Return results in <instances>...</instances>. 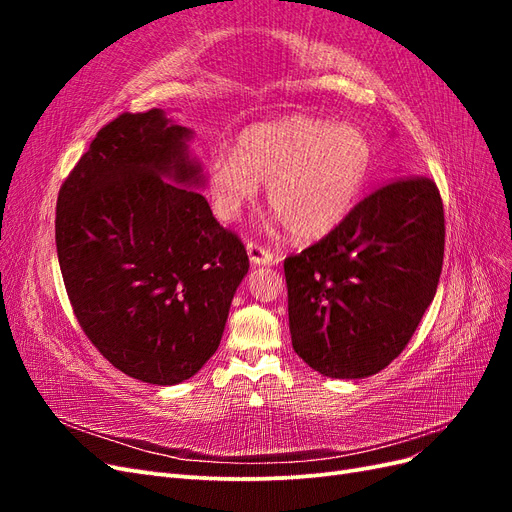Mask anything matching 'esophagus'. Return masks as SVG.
Instances as JSON below:
<instances>
[{"instance_id": "34e87169", "label": "esophagus", "mask_w": 512, "mask_h": 512, "mask_svg": "<svg viewBox=\"0 0 512 512\" xmlns=\"http://www.w3.org/2000/svg\"><path fill=\"white\" fill-rule=\"evenodd\" d=\"M245 247H247V254H250V260L254 262V265H275L277 262V256L269 250L267 245L247 239Z\"/></svg>"}]
</instances>
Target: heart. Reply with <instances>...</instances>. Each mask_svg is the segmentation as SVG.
<instances>
[{
  "label": "heart",
  "mask_w": 512,
  "mask_h": 512,
  "mask_svg": "<svg viewBox=\"0 0 512 512\" xmlns=\"http://www.w3.org/2000/svg\"><path fill=\"white\" fill-rule=\"evenodd\" d=\"M374 166L369 136L352 123L286 117L243 130L237 151L209 158L207 183L220 218H237L267 183V203L297 239L327 235L361 196Z\"/></svg>",
  "instance_id": "b5f03b06"
}]
</instances>
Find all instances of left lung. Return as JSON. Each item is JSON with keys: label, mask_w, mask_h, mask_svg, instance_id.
Returning <instances> with one entry per match:
<instances>
[{"label": "left lung", "mask_w": 512, "mask_h": 512, "mask_svg": "<svg viewBox=\"0 0 512 512\" xmlns=\"http://www.w3.org/2000/svg\"><path fill=\"white\" fill-rule=\"evenodd\" d=\"M444 207L423 175L386 181L284 260L292 348L322 376L365 378L404 352L436 297Z\"/></svg>", "instance_id": "8db88e82"}]
</instances>
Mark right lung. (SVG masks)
Returning a JSON list of instances; mask_svg holds the SVG:
<instances>
[{
	"instance_id": "1",
	"label": "right lung",
	"mask_w": 512,
	"mask_h": 512,
	"mask_svg": "<svg viewBox=\"0 0 512 512\" xmlns=\"http://www.w3.org/2000/svg\"><path fill=\"white\" fill-rule=\"evenodd\" d=\"M190 130L160 108L121 113L61 183L59 269L72 312L104 359L130 378L177 384L220 346L250 269L235 230L213 218L185 153Z\"/></svg>"
}]
</instances>
